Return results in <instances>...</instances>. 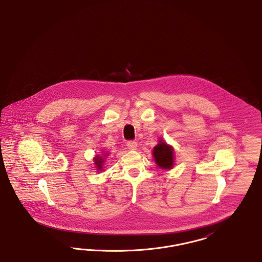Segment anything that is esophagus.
Returning <instances> with one entry per match:
<instances>
[{"label":"esophagus","instance_id":"esophagus-1","mask_svg":"<svg viewBox=\"0 0 262 262\" xmlns=\"http://www.w3.org/2000/svg\"><path fill=\"white\" fill-rule=\"evenodd\" d=\"M126 146H127V148H128V149L136 150L137 148V142H136V141H133V140H129V141H127Z\"/></svg>","mask_w":262,"mask_h":262}]
</instances>
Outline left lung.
<instances>
[{
  "label": "left lung",
  "mask_w": 262,
  "mask_h": 262,
  "mask_svg": "<svg viewBox=\"0 0 262 262\" xmlns=\"http://www.w3.org/2000/svg\"><path fill=\"white\" fill-rule=\"evenodd\" d=\"M154 161L161 169H172L174 166V149L160 139L159 143L153 148Z\"/></svg>",
  "instance_id": "obj_1"
}]
</instances>
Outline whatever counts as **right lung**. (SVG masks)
Listing matches in <instances>:
<instances>
[{
  "mask_svg": "<svg viewBox=\"0 0 262 262\" xmlns=\"http://www.w3.org/2000/svg\"><path fill=\"white\" fill-rule=\"evenodd\" d=\"M107 155H108V154H107ZM105 156H106V155H105ZM103 163H104V158H103V157H101V156H95V157H94V164L96 165L98 171L102 170Z\"/></svg>",
  "mask_w": 262,
  "mask_h": 262,
  "instance_id": "right-lung-1",
  "label": "right lung"
}]
</instances>
